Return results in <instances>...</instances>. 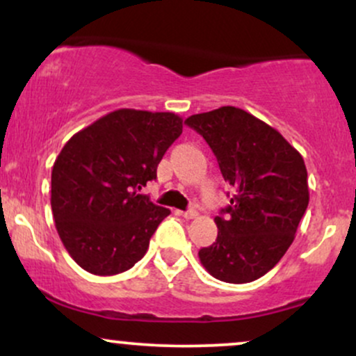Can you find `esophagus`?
I'll return each instance as SVG.
<instances>
[{
  "label": "esophagus",
  "instance_id": "1",
  "mask_svg": "<svg viewBox=\"0 0 356 356\" xmlns=\"http://www.w3.org/2000/svg\"><path fill=\"white\" fill-rule=\"evenodd\" d=\"M181 216H182V218H186V219H194V218H197V211H195V209L182 211Z\"/></svg>",
  "mask_w": 356,
  "mask_h": 356
}]
</instances>
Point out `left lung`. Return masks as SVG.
<instances>
[{"mask_svg": "<svg viewBox=\"0 0 356 356\" xmlns=\"http://www.w3.org/2000/svg\"><path fill=\"white\" fill-rule=\"evenodd\" d=\"M214 152L224 181L236 189L216 216L218 239L199 251L216 280L251 283L280 263L309 202L301 154L246 110L220 107L186 118Z\"/></svg>", "mask_w": 356, "mask_h": 356, "instance_id": "left-lung-1", "label": "left lung"}]
</instances>
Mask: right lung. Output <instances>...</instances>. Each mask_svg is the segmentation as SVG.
Returning <instances> with one entry per match:
<instances>
[{"mask_svg":"<svg viewBox=\"0 0 356 356\" xmlns=\"http://www.w3.org/2000/svg\"><path fill=\"white\" fill-rule=\"evenodd\" d=\"M182 134L172 112L120 108L76 132L51 170V211L68 254L97 276L140 261L159 224L170 214L138 194Z\"/></svg>","mask_w":356,"mask_h":356,"instance_id":"1","label":"right lung"}]
</instances>
